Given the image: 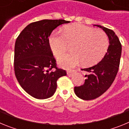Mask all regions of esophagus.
Segmentation results:
<instances>
[{"instance_id":"obj_1","label":"esophagus","mask_w":129,"mask_h":129,"mask_svg":"<svg viewBox=\"0 0 129 129\" xmlns=\"http://www.w3.org/2000/svg\"><path fill=\"white\" fill-rule=\"evenodd\" d=\"M75 72H76V70H70V71L67 72V74H68V76H72V75Z\"/></svg>"}]
</instances>
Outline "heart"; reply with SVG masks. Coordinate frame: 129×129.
I'll list each match as a JSON object with an SVG mask.
<instances>
[{
	"instance_id": "1",
	"label": "heart",
	"mask_w": 129,
	"mask_h": 129,
	"mask_svg": "<svg viewBox=\"0 0 129 129\" xmlns=\"http://www.w3.org/2000/svg\"><path fill=\"white\" fill-rule=\"evenodd\" d=\"M49 45L53 55L59 57L65 53L69 45L72 52L58 60L64 68H70L83 62L85 66H93L102 60L109 47L104 31L79 24L68 25L63 34L54 31L49 37Z\"/></svg>"
}]
</instances>
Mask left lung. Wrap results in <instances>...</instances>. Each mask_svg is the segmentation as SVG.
Returning <instances> with one entry per match:
<instances>
[{
	"label": "left lung",
	"mask_w": 129,
	"mask_h": 129,
	"mask_svg": "<svg viewBox=\"0 0 129 129\" xmlns=\"http://www.w3.org/2000/svg\"><path fill=\"white\" fill-rule=\"evenodd\" d=\"M109 37V47L107 53L99 63L92 67L82 69L86 72V79L83 85L75 86L74 92L83 100H94L101 95L111 86L118 72L121 55V44L114 31L101 25Z\"/></svg>",
	"instance_id": "1"
}]
</instances>
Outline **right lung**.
<instances>
[{"label":"right lung","mask_w":129,"mask_h":129,"mask_svg":"<svg viewBox=\"0 0 129 129\" xmlns=\"http://www.w3.org/2000/svg\"><path fill=\"white\" fill-rule=\"evenodd\" d=\"M68 22L62 19L32 22L16 39L15 74L22 88L35 98L52 97L56 90L58 79L67 75L65 70L57 67L48 37L57 26Z\"/></svg>","instance_id":"right-lung-1"}]
</instances>
